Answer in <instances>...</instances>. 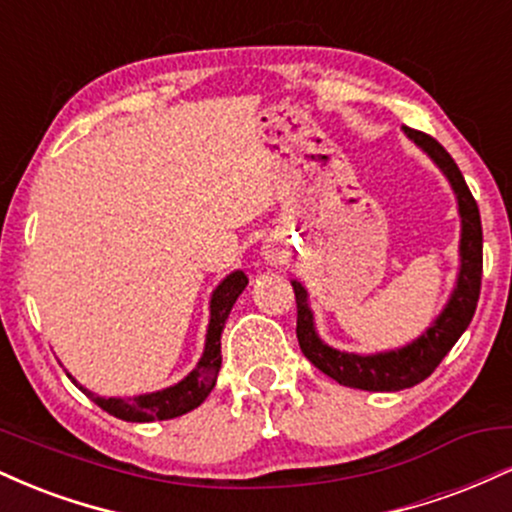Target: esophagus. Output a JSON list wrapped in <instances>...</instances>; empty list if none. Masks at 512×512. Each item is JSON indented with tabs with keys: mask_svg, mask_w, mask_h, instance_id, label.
Listing matches in <instances>:
<instances>
[{
	"mask_svg": "<svg viewBox=\"0 0 512 512\" xmlns=\"http://www.w3.org/2000/svg\"><path fill=\"white\" fill-rule=\"evenodd\" d=\"M264 260L279 262V260H281V252L276 250V248H264Z\"/></svg>",
	"mask_w": 512,
	"mask_h": 512,
	"instance_id": "obj_1",
	"label": "esophagus"
}]
</instances>
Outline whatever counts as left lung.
Instances as JSON below:
<instances>
[{
  "label": "left lung",
  "mask_w": 512,
  "mask_h": 512,
  "mask_svg": "<svg viewBox=\"0 0 512 512\" xmlns=\"http://www.w3.org/2000/svg\"><path fill=\"white\" fill-rule=\"evenodd\" d=\"M404 132L448 175L452 190L457 195V204H460L462 267L460 276H457V289L452 293L450 303L445 305L438 320L428 327L424 337H419L414 344L404 346L399 351H387V354L375 356L346 354V351H337L320 342L313 327V313L308 308V293H305L298 281H291L298 310L296 337L305 358L315 368H320L322 373L330 375L332 380H337L339 385L368 392H397L426 380L438 368V363L443 361L445 354L455 346L457 339L462 337V332L469 327L474 310H477L481 291V267H484V252H481V248H484V238H481V216L477 199L469 192L457 163L452 161V156L436 139L411 127H404Z\"/></svg>",
  "instance_id": "8db88e82"
}]
</instances>
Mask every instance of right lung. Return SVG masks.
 I'll use <instances>...</instances> for the list:
<instances>
[{"label":"right lung","mask_w":512,"mask_h":512,"mask_svg":"<svg viewBox=\"0 0 512 512\" xmlns=\"http://www.w3.org/2000/svg\"><path fill=\"white\" fill-rule=\"evenodd\" d=\"M245 286H248V276L243 272L228 274L226 279L216 286L214 296H211V320L207 330V344H204V354L199 358L197 368L192 370L185 380H180L178 385L166 387V390L161 392H151V395H139L129 399L98 397L81 385L79 390H84L103 411H108V414H113L122 421H134V424L175 419V416H182L187 414V411L197 409L216 385V375H219L221 368V332L223 327H226L233 303L238 301V296L243 293Z\"/></svg>","instance_id":"add662e5"}]
</instances>
